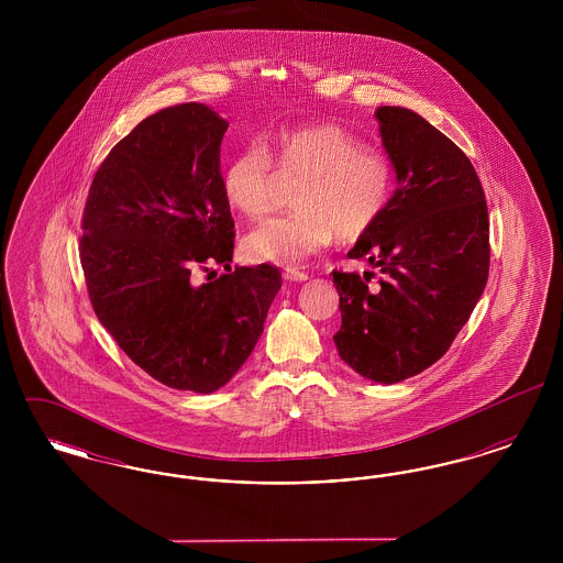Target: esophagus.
Instances as JSON below:
<instances>
[{
  "mask_svg": "<svg viewBox=\"0 0 563 563\" xmlns=\"http://www.w3.org/2000/svg\"><path fill=\"white\" fill-rule=\"evenodd\" d=\"M285 278L291 280V283H301V280H308V274L297 268L285 269Z\"/></svg>",
  "mask_w": 563,
  "mask_h": 563,
  "instance_id": "obj_1",
  "label": "esophagus"
}]
</instances>
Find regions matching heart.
<instances>
[{"instance_id":"1","label":"heart","mask_w":563,"mask_h":563,"mask_svg":"<svg viewBox=\"0 0 563 563\" xmlns=\"http://www.w3.org/2000/svg\"><path fill=\"white\" fill-rule=\"evenodd\" d=\"M280 179L301 181L297 211L253 228L242 251L253 262L297 266L333 236L356 241L374 228L393 194V164L335 124H310L278 134L272 156L257 143L242 147L225 164L221 188L230 209L262 219Z\"/></svg>"}]
</instances>
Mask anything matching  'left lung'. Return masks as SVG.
Here are the masks:
<instances>
[{
	"instance_id": "obj_1",
	"label": "left lung",
	"mask_w": 563,
	"mask_h": 563,
	"mask_svg": "<svg viewBox=\"0 0 563 563\" xmlns=\"http://www.w3.org/2000/svg\"><path fill=\"white\" fill-rule=\"evenodd\" d=\"M397 184L382 217L349 251L379 269H333L342 327L333 342L356 374L395 384L437 363L466 324L489 272V214L466 154L422 115L377 108Z\"/></svg>"
}]
</instances>
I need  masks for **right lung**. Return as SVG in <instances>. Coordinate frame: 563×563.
Here are the masks:
<instances>
[{"instance_id":"add662e5","label":"right lung","mask_w":563,"mask_h":563,"mask_svg":"<svg viewBox=\"0 0 563 563\" xmlns=\"http://www.w3.org/2000/svg\"><path fill=\"white\" fill-rule=\"evenodd\" d=\"M225 131L202 103L145 118L101 162L81 214V269L101 324L145 374L202 395L241 369L283 283L269 264L230 268ZM209 263L229 274L194 286L192 269Z\"/></svg>"}]
</instances>
